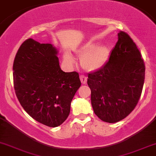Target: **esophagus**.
<instances>
[{"label": "esophagus", "instance_id": "esophagus-1", "mask_svg": "<svg viewBox=\"0 0 156 156\" xmlns=\"http://www.w3.org/2000/svg\"><path fill=\"white\" fill-rule=\"evenodd\" d=\"M80 81H81V83L83 84L87 83V76H83V75H81V76H80Z\"/></svg>", "mask_w": 156, "mask_h": 156}]
</instances>
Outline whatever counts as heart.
Here are the masks:
<instances>
[{"mask_svg": "<svg viewBox=\"0 0 156 156\" xmlns=\"http://www.w3.org/2000/svg\"><path fill=\"white\" fill-rule=\"evenodd\" d=\"M94 43L89 42L76 51L77 55L80 58V65L88 72H94L104 65L108 57V49L105 46L94 47ZM66 62L73 63V58L69 55L64 56Z\"/></svg>", "mask_w": 156, "mask_h": 156, "instance_id": "b5f03b06", "label": "heart"}]
</instances>
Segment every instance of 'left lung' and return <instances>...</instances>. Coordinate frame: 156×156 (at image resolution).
<instances>
[{
    "label": "left lung",
    "instance_id": "8db88e82",
    "mask_svg": "<svg viewBox=\"0 0 156 156\" xmlns=\"http://www.w3.org/2000/svg\"><path fill=\"white\" fill-rule=\"evenodd\" d=\"M144 76L140 51L130 36L120 31L108 62L99 70L88 74L94 114L108 123L128 117L139 101Z\"/></svg>",
    "mask_w": 156,
    "mask_h": 156
}]
</instances>
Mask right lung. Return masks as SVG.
Returning <instances> with one entry per match:
<instances>
[{
    "label": "right lung",
    "mask_w": 156,
    "mask_h": 156,
    "mask_svg": "<svg viewBox=\"0 0 156 156\" xmlns=\"http://www.w3.org/2000/svg\"><path fill=\"white\" fill-rule=\"evenodd\" d=\"M56 54L51 44L28 39L13 64L14 88L20 103L33 119L51 128L67 119L81 85L78 73L61 69Z\"/></svg>",
    "instance_id": "obj_1"
}]
</instances>
